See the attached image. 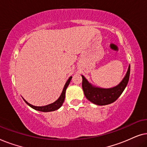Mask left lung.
Instances as JSON below:
<instances>
[{"label":"left lung","instance_id":"obj_1","mask_svg":"<svg viewBox=\"0 0 147 147\" xmlns=\"http://www.w3.org/2000/svg\"><path fill=\"white\" fill-rule=\"evenodd\" d=\"M130 66L129 65L125 76L119 84L110 88H102L93 86L82 75V88L86 98L98 106L108 105L115 102L119 98L127 86L130 77Z\"/></svg>","mask_w":147,"mask_h":147}]
</instances>
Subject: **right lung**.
<instances>
[{"instance_id":"1","label":"right lung","mask_w":147,"mask_h":147,"mask_svg":"<svg viewBox=\"0 0 147 147\" xmlns=\"http://www.w3.org/2000/svg\"><path fill=\"white\" fill-rule=\"evenodd\" d=\"M71 78H72L71 76H70V77L69 78V79L67 80V82H66L65 86H64L63 91H62L61 95H60L59 98H58V99L56 100L55 102H54L53 103H51L50 104H48V105L43 106H35L32 105V104H29V102H27L23 98L24 101H25L26 102V104H27V105H29L30 107H31L32 108H33V109H35L36 110H38V111H41V112H47L55 111V110H58L60 107H61V106H62V104H63V103L64 100H65V97L66 89H67V86H69V84L70 83V81H71Z\"/></svg>"}]
</instances>
